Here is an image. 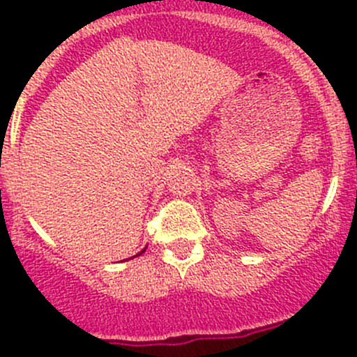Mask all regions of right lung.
Masks as SVG:
<instances>
[{"instance_id":"1","label":"right lung","mask_w":357,"mask_h":357,"mask_svg":"<svg viewBox=\"0 0 357 357\" xmlns=\"http://www.w3.org/2000/svg\"><path fill=\"white\" fill-rule=\"evenodd\" d=\"M143 252H145V248H143V250H142V252H139V254H136V255H142V254H143ZM136 255H135V257H136Z\"/></svg>"}]
</instances>
